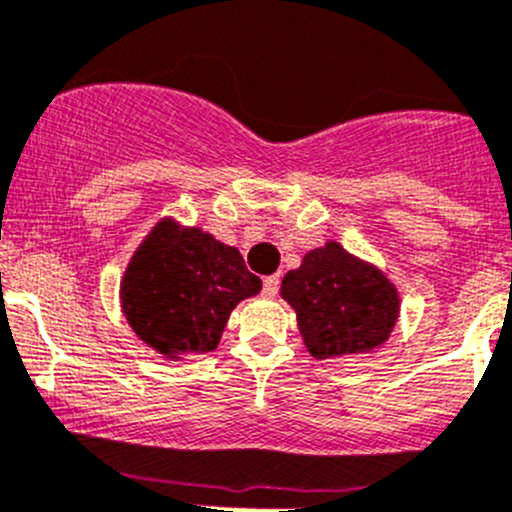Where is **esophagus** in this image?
Masks as SVG:
<instances>
[{
	"label": "esophagus",
	"instance_id": "1",
	"mask_svg": "<svg viewBox=\"0 0 512 512\" xmlns=\"http://www.w3.org/2000/svg\"><path fill=\"white\" fill-rule=\"evenodd\" d=\"M279 292V277L277 274H272V277H265V284H262V294H265L267 299L277 297Z\"/></svg>",
	"mask_w": 512,
	"mask_h": 512
}]
</instances>
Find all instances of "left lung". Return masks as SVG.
Returning <instances> with one entry per match:
<instances>
[{
	"label": "left lung",
	"mask_w": 512,
	"mask_h": 512,
	"mask_svg": "<svg viewBox=\"0 0 512 512\" xmlns=\"http://www.w3.org/2000/svg\"><path fill=\"white\" fill-rule=\"evenodd\" d=\"M279 294L297 314L306 351L319 360L375 351L400 319L395 282L336 240L306 252L284 274Z\"/></svg>",
	"instance_id": "8db88e82"
}]
</instances>
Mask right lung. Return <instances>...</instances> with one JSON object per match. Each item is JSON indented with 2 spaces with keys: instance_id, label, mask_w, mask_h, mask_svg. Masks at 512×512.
I'll return each mask as SVG.
<instances>
[{
  "instance_id": "1",
  "label": "right lung",
  "mask_w": 512,
  "mask_h": 512,
  "mask_svg": "<svg viewBox=\"0 0 512 512\" xmlns=\"http://www.w3.org/2000/svg\"><path fill=\"white\" fill-rule=\"evenodd\" d=\"M238 247L174 215L139 242L120 282V306L142 343L169 360L211 353L242 299L260 294Z\"/></svg>"
}]
</instances>
